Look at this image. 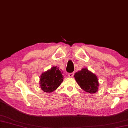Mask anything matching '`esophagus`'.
Instances as JSON below:
<instances>
[{
	"label": "esophagus",
	"instance_id": "esophagus-1",
	"mask_svg": "<svg viewBox=\"0 0 128 128\" xmlns=\"http://www.w3.org/2000/svg\"><path fill=\"white\" fill-rule=\"evenodd\" d=\"M74 72H72V73H69L68 75V77L69 78H72L74 76Z\"/></svg>",
	"mask_w": 128,
	"mask_h": 128
}]
</instances>
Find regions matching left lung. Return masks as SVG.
<instances>
[{
	"instance_id": "obj_1",
	"label": "left lung",
	"mask_w": 128,
	"mask_h": 128,
	"mask_svg": "<svg viewBox=\"0 0 128 128\" xmlns=\"http://www.w3.org/2000/svg\"><path fill=\"white\" fill-rule=\"evenodd\" d=\"M75 80L83 90L90 94H94L98 91V82L97 78L87 68L82 69L74 75Z\"/></svg>"
}]
</instances>
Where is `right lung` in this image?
<instances>
[{
  "instance_id": "obj_1",
  "label": "right lung",
  "mask_w": 128,
  "mask_h": 128,
  "mask_svg": "<svg viewBox=\"0 0 128 128\" xmlns=\"http://www.w3.org/2000/svg\"><path fill=\"white\" fill-rule=\"evenodd\" d=\"M57 66H53L43 73L40 78V86L46 92H51L58 88L63 81L62 72Z\"/></svg>"
}]
</instances>
